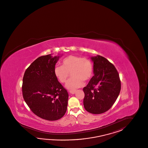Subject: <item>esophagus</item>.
I'll use <instances>...</instances> for the list:
<instances>
[{"label": "esophagus", "instance_id": "34e87169", "mask_svg": "<svg viewBox=\"0 0 148 148\" xmlns=\"http://www.w3.org/2000/svg\"><path fill=\"white\" fill-rule=\"evenodd\" d=\"M69 92H70V94H75L76 90H70Z\"/></svg>", "mask_w": 148, "mask_h": 148}]
</instances>
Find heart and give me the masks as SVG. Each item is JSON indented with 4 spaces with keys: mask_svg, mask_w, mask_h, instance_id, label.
Masks as SVG:
<instances>
[{
    "mask_svg": "<svg viewBox=\"0 0 148 148\" xmlns=\"http://www.w3.org/2000/svg\"><path fill=\"white\" fill-rule=\"evenodd\" d=\"M61 66H57L54 68V74L61 83L67 82L66 87L69 90H74L81 87L83 81H88L93 75L94 67L92 62L87 58L70 55L61 61Z\"/></svg>",
    "mask_w": 148,
    "mask_h": 148,
    "instance_id": "1",
    "label": "heart"
}]
</instances>
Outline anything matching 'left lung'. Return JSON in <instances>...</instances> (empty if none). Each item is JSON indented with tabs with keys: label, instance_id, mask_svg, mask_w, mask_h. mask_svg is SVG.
Wrapping results in <instances>:
<instances>
[{
	"label": "left lung",
	"instance_id": "obj_1",
	"mask_svg": "<svg viewBox=\"0 0 148 148\" xmlns=\"http://www.w3.org/2000/svg\"><path fill=\"white\" fill-rule=\"evenodd\" d=\"M94 62V75L83 88V105L88 112L98 114L108 111L115 103L121 90L119 73L106 58L97 56Z\"/></svg>",
	"mask_w": 148,
	"mask_h": 148
}]
</instances>
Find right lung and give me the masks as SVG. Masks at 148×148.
I'll use <instances>...</instances> for the list:
<instances>
[{
    "label": "right lung",
    "instance_id": "right-lung-1",
    "mask_svg": "<svg viewBox=\"0 0 148 148\" xmlns=\"http://www.w3.org/2000/svg\"><path fill=\"white\" fill-rule=\"evenodd\" d=\"M59 56L37 58L25 70L22 86L26 104L35 115L49 121L61 118L67 110L69 94L54 74Z\"/></svg>",
    "mask_w": 148,
    "mask_h": 148
}]
</instances>
